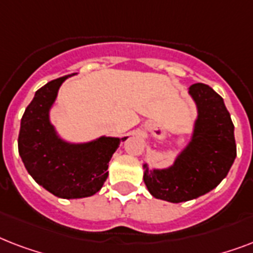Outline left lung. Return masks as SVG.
<instances>
[{"label": "left lung", "mask_w": 253, "mask_h": 253, "mask_svg": "<svg viewBox=\"0 0 253 253\" xmlns=\"http://www.w3.org/2000/svg\"><path fill=\"white\" fill-rule=\"evenodd\" d=\"M189 94L198 115L186 147L168 168L150 169L143 164L148 192L173 204L194 200L216 188L236 158L234 125L223 98L201 83L189 87Z\"/></svg>", "instance_id": "1"}]
</instances>
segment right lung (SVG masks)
<instances>
[{"label": "right lung", "instance_id": "obj_1", "mask_svg": "<svg viewBox=\"0 0 253 253\" xmlns=\"http://www.w3.org/2000/svg\"><path fill=\"white\" fill-rule=\"evenodd\" d=\"M47 83L35 91L21 119L18 151L27 172L59 198H84L99 192L107 178L111 156L125 138L99 136L86 143L61 139L49 121L57 91L68 77Z\"/></svg>", "mask_w": 253, "mask_h": 253}]
</instances>
